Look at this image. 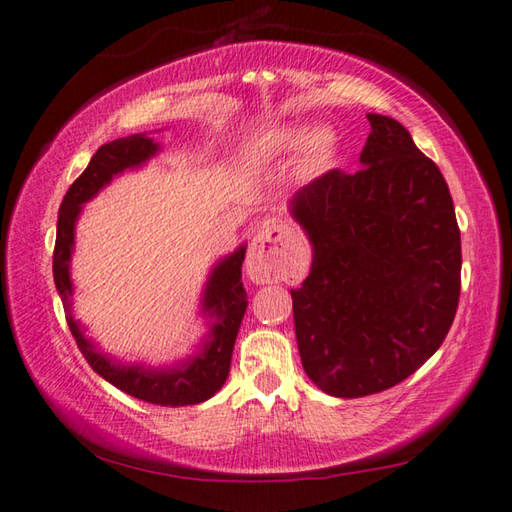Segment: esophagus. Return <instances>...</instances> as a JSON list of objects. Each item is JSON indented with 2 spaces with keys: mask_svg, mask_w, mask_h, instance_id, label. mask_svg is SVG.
Returning <instances> with one entry per match:
<instances>
[{
  "mask_svg": "<svg viewBox=\"0 0 512 512\" xmlns=\"http://www.w3.org/2000/svg\"><path fill=\"white\" fill-rule=\"evenodd\" d=\"M290 235L292 229L279 220H270L257 231L246 257V272L255 283H272L283 277V246Z\"/></svg>",
  "mask_w": 512,
  "mask_h": 512,
  "instance_id": "esophagus-1",
  "label": "esophagus"
}]
</instances>
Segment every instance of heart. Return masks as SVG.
Instances as JSON below:
<instances>
[{"label":"heart","mask_w":512,"mask_h":512,"mask_svg":"<svg viewBox=\"0 0 512 512\" xmlns=\"http://www.w3.org/2000/svg\"><path fill=\"white\" fill-rule=\"evenodd\" d=\"M268 146L277 152L299 150V163L305 174L325 172L336 159L338 135L329 126H281L268 135Z\"/></svg>","instance_id":"heart-1"}]
</instances>
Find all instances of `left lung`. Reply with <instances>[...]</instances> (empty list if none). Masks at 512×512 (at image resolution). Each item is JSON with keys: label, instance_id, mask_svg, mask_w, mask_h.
Returning <instances> with one entry per match:
<instances>
[{"label": "left lung", "instance_id": "obj_1", "mask_svg": "<svg viewBox=\"0 0 512 512\" xmlns=\"http://www.w3.org/2000/svg\"><path fill=\"white\" fill-rule=\"evenodd\" d=\"M355 174L331 170L290 200L312 270L292 290L307 377L331 397L397 386L454 323L460 231L441 170L397 120L368 113Z\"/></svg>", "mask_w": 512, "mask_h": 512}]
</instances>
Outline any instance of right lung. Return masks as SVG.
I'll return each instance as SVG.
<instances>
[{
  "instance_id": "1",
  "label": "right lung",
  "mask_w": 512,
  "mask_h": 512,
  "mask_svg": "<svg viewBox=\"0 0 512 512\" xmlns=\"http://www.w3.org/2000/svg\"><path fill=\"white\" fill-rule=\"evenodd\" d=\"M159 150V141H154L146 133H139L104 144L93 154L87 170L67 189L61 211H58L54 283L65 305L71 336L76 338L80 353L85 355L93 371L115 388L141 401L178 408L207 401L227 382L233 344L248 305L246 290L242 285V261L246 255L244 244L231 255L222 257L211 268L200 299V312L209 318V331L202 338L198 351L174 366L152 368L146 364L117 362L113 355H106L95 347L93 340L85 336V327L80 325V320L71 314L74 283H71L69 261L71 253H74L76 222L80 218L82 205L93 196H98L100 189L109 185L115 176H120L126 170L141 168Z\"/></svg>"
}]
</instances>
